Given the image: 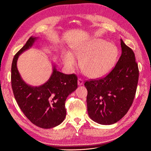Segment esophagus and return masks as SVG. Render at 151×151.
<instances>
[{
    "label": "esophagus",
    "instance_id": "obj_1",
    "mask_svg": "<svg viewBox=\"0 0 151 151\" xmlns=\"http://www.w3.org/2000/svg\"><path fill=\"white\" fill-rule=\"evenodd\" d=\"M83 84H84V81H83V80H82V79L78 78V86H81Z\"/></svg>",
    "mask_w": 151,
    "mask_h": 151
}]
</instances>
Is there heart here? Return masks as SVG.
<instances>
[{
  "label": "heart",
  "mask_w": 151,
  "mask_h": 151,
  "mask_svg": "<svg viewBox=\"0 0 151 151\" xmlns=\"http://www.w3.org/2000/svg\"><path fill=\"white\" fill-rule=\"evenodd\" d=\"M73 54L80 59L81 69L87 76L99 78L113 68L117 58L118 50L114 44L94 38L75 46ZM63 61L71 68L76 65V60L70 52L66 53Z\"/></svg>",
  "instance_id": "heart-1"
}]
</instances>
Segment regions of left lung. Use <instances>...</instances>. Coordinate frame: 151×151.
<instances>
[{
  "mask_svg": "<svg viewBox=\"0 0 151 151\" xmlns=\"http://www.w3.org/2000/svg\"><path fill=\"white\" fill-rule=\"evenodd\" d=\"M122 54L105 77L87 81V108L92 121L113 124L128 112L135 96L139 70L133 50L121 39Z\"/></svg>",
  "mask_w": 151,
  "mask_h": 151,
  "instance_id": "obj_1",
  "label": "left lung"
}]
</instances>
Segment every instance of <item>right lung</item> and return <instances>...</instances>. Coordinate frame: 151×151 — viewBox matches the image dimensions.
<instances>
[{"mask_svg":"<svg viewBox=\"0 0 151 151\" xmlns=\"http://www.w3.org/2000/svg\"><path fill=\"white\" fill-rule=\"evenodd\" d=\"M37 39L30 37L14 56L12 65V87L18 106L28 119L43 129L60 124L66 116L67 97L78 88L76 75L63 74L53 66L52 75L45 84L32 86L24 81L17 68L19 55L32 47Z\"/></svg>","mask_w":151,"mask_h":151,"instance_id":"obj_1","label":"right lung"}]
</instances>
